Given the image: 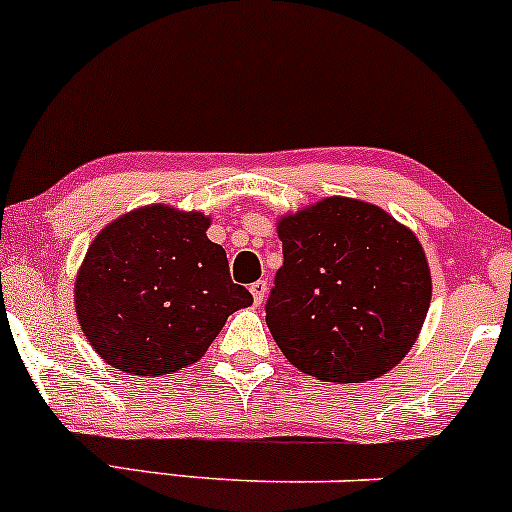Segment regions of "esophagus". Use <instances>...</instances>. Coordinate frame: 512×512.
Instances as JSON below:
<instances>
[{
	"label": "esophagus",
	"instance_id": "esophagus-1",
	"mask_svg": "<svg viewBox=\"0 0 512 512\" xmlns=\"http://www.w3.org/2000/svg\"><path fill=\"white\" fill-rule=\"evenodd\" d=\"M250 294H252V299H255V306H260L262 301H265V296H267V282H255L250 286Z\"/></svg>",
	"mask_w": 512,
	"mask_h": 512
}]
</instances>
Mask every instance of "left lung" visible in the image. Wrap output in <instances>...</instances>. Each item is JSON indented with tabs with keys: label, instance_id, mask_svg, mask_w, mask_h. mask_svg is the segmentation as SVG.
<instances>
[{
	"label": "left lung",
	"instance_id": "obj_1",
	"mask_svg": "<svg viewBox=\"0 0 512 512\" xmlns=\"http://www.w3.org/2000/svg\"><path fill=\"white\" fill-rule=\"evenodd\" d=\"M284 265L267 328L284 357L316 379L362 384L411 352L432 299L428 257L389 211L325 196L277 221Z\"/></svg>",
	"mask_w": 512,
	"mask_h": 512
}]
</instances>
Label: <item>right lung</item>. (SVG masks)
I'll return each mask as SVG.
<instances>
[{
  "label": "right lung",
  "instance_id": "right-lung-1",
  "mask_svg": "<svg viewBox=\"0 0 512 512\" xmlns=\"http://www.w3.org/2000/svg\"><path fill=\"white\" fill-rule=\"evenodd\" d=\"M209 226L201 211L150 204L99 230L77 269L75 311L106 364L136 376L179 372L206 355L230 313L252 306Z\"/></svg>",
  "mask_w": 512,
  "mask_h": 512
}]
</instances>
